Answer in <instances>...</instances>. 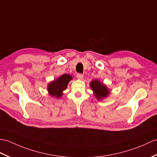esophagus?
I'll return each instance as SVG.
<instances>
[{"label":"esophagus","instance_id":"1","mask_svg":"<svg viewBox=\"0 0 157 157\" xmlns=\"http://www.w3.org/2000/svg\"><path fill=\"white\" fill-rule=\"evenodd\" d=\"M76 77H77V78L81 80V79L83 78V75H82V74H77V75H76Z\"/></svg>","mask_w":157,"mask_h":157}]
</instances>
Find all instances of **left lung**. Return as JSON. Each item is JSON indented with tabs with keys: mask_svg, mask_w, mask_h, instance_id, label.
<instances>
[{
	"mask_svg": "<svg viewBox=\"0 0 157 157\" xmlns=\"http://www.w3.org/2000/svg\"><path fill=\"white\" fill-rule=\"evenodd\" d=\"M90 86L93 90L94 95L98 100L105 98L109 93V90L107 88L106 85H103L97 79L93 80L90 82Z\"/></svg>",
	"mask_w": 157,
	"mask_h": 157,
	"instance_id": "obj_1",
	"label": "left lung"
}]
</instances>
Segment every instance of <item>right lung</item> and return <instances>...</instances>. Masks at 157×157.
I'll return each instance as SVG.
<instances>
[{
  "label": "right lung",
  "instance_id": "obj_1",
  "mask_svg": "<svg viewBox=\"0 0 157 157\" xmlns=\"http://www.w3.org/2000/svg\"><path fill=\"white\" fill-rule=\"evenodd\" d=\"M72 79L71 75L64 74L56 80L52 81L48 85V91L52 97L60 98L62 96L63 91L67 88L68 82Z\"/></svg>",
  "mask_w": 157,
  "mask_h": 157
}]
</instances>
